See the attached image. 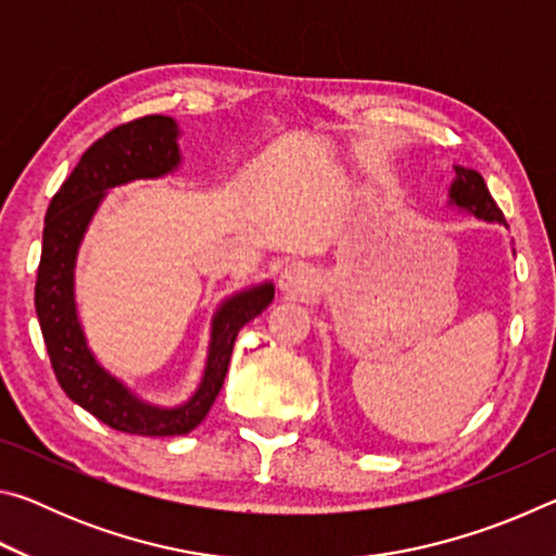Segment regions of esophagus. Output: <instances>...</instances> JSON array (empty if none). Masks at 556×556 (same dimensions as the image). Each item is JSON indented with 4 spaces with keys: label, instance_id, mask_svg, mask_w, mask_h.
Returning <instances> with one entry per match:
<instances>
[{
    "label": "esophagus",
    "instance_id": "34e87169",
    "mask_svg": "<svg viewBox=\"0 0 556 556\" xmlns=\"http://www.w3.org/2000/svg\"><path fill=\"white\" fill-rule=\"evenodd\" d=\"M316 289V275L304 265H289L279 275V291L291 299H304Z\"/></svg>",
    "mask_w": 556,
    "mask_h": 556
}]
</instances>
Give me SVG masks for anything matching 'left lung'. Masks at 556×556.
Masks as SVG:
<instances>
[{"instance_id": "left-lung-1", "label": "left lung", "mask_w": 556, "mask_h": 556, "mask_svg": "<svg viewBox=\"0 0 556 556\" xmlns=\"http://www.w3.org/2000/svg\"><path fill=\"white\" fill-rule=\"evenodd\" d=\"M454 168H456V178L448 188V205L476 215L478 220L505 225L503 211L495 205L493 195H491V191H488V186L483 181V176L478 174L476 168H466L458 164Z\"/></svg>"}]
</instances>
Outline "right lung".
Returning <instances> with one entry per match:
<instances>
[{
  "mask_svg": "<svg viewBox=\"0 0 556 556\" xmlns=\"http://www.w3.org/2000/svg\"><path fill=\"white\" fill-rule=\"evenodd\" d=\"M176 119L149 115L119 125L98 139L53 195L43 223L41 265L36 277V316L63 392L83 409L125 434L178 437L205 419L223 388L240 328L275 299V285L262 281L220 301L211 318L205 368L195 392L178 407H159L131 392L102 368L90 351L75 304V262L90 220L108 191L139 178H162L181 166Z\"/></svg>",
  "mask_w": 556,
  "mask_h": 556,
  "instance_id": "right-lung-1",
  "label": "right lung"
}]
</instances>
